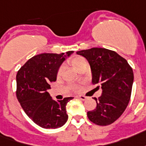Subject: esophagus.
Returning <instances> with one entry per match:
<instances>
[{"instance_id":"1","label":"esophagus","mask_w":146,"mask_h":146,"mask_svg":"<svg viewBox=\"0 0 146 146\" xmlns=\"http://www.w3.org/2000/svg\"><path fill=\"white\" fill-rule=\"evenodd\" d=\"M78 98H79L80 100H86V99H87V97L85 96H78Z\"/></svg>"}]
</instances>
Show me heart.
Segmentation results:
<instances>
[{"label":"heart","mask_w":146,"mask_h":146,"mask_svg":"<svg viewBox=\"0 0 146 146\" xmlns=\"http://www.w3.org/2000/svg\"><path fill=\"white\" fill-rule=\"evenodd\" d=\"M70 63H71V64H72L76 70H78L80 67H82V66L83 65V64H87L86 59L82 57H73V58H72V59L70 60ZM61 72H62V68H60V69L58 70L57 74L60 75Z\"/></svg>","instance_id":"obj_1"}]
</instances>
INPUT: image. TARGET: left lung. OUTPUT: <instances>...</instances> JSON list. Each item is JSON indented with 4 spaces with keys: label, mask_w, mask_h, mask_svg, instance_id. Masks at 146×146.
<instances>
[{
    "label": "left lung",
    "mask_w": 146,
    "mask_h": 146,
    "mask_svg": "<svg viewBox=\"0 0 146 146\" xmlns=\"http://www.w3.org/2000/svg\"><path fill=\"white\" fill-rule=\"evenodd\" d=\"M90 64L93 85L98 84L102 95L96 99V107L87 116L92 123L106 126L120 117L127 107L132 89L134 74L131 67L115 51L94 48L78 51Z\"/></svg>",
    "instance_id": "8db88e82"
}]
</instances>
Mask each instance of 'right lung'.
<instances>
[{
  "instance_id": "add662e5",
  "label": "right lung",
  "mask_w": 146,
  "mask_h": 146,
  "mask_svg": "<svg viewBox=\"0 0 146 146\" xmlns=\"http://www.w3.org/2000/svg\"><path fill=\"white\" fill-rule=\"evenodd\" d=\"M73 51L66 54H41L34 56L19 69L16 75V96L21 107L35 124L43 128H58L68 116L66 105L73 97L54 100L48 89L57 80L58 69Z\"/></svg>"
}]
</instances>
